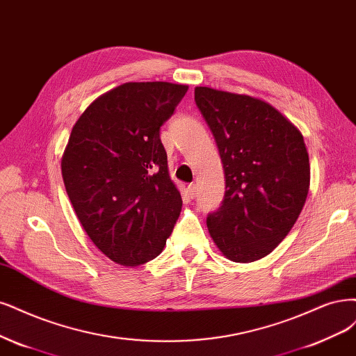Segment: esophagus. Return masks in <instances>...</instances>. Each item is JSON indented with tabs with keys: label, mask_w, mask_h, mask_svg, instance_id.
<instances>
[{
	"label": "esophagus",
	"mask_w": 356,
	"mask_h": 356,
	"mask_svg": "<svg viewBox=\"0 0 356 356\" xmlns=\"http://www.w3.org/2000/svg\"><path fill=\"white\" fill-rule=\"evenodd\" d=\"M188 194H190V197H195V194H197V186H195L194 182H191L188 186Z\"/></svg>",
	"instance_id": "obj_1"
}]
</instances>
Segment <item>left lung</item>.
I'll return each mask as SVG.
<instances>
[{
  "instance_id": "1",
  "label": "left lung",
  "mask_w": 356,
  "mask_h": 356,
  "mask_svg": "<svg viewBox=\"0 0 356 356\" xmlns=\"http://www.w3.org/2000/svg\"><path fill=\"white\" fill-rule=\"evenodd\" d=\"M194 100L225 172V199L207 216V229L227 259H262L286 238L308 197L311 166L302 132L252 95L195 87Z\"/></svg>"
}]
</instances>
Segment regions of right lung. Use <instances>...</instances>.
<instances>
[{
    "mask_svg": "<svg viewBox=\"0 0 356 356\" xmlns=\"http://www.w3.org/2000/svg\"><path fill=\"white\" fill-rule=\"evenodd\" d=\"M188 85L127 82L73 125L61 177L82 228L113 262L138 266L163 250L181 212L159 129Z\"/></svg>",
    "mask_w": 356,
    "mask_h": 356,
    "instance_id": "obj_1",
    "label": "right lung"
}]
</instances>
